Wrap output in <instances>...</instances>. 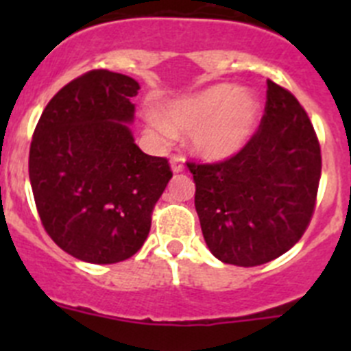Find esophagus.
<instances>
[{
	"label": "esophagus",
	"mask_w": 351,
	"mask_h": 351,
	"mask_svg": "<svg viewBox=\"0 0 351 351\" xmlns=\"http://www.w3.org/2000/svg\"><path fill=\"white\" fill-rule=\"evenodd\" d=\"M170 167H172V172L173 173L182 172V170H184V158L173 156L172 160H170Z\"/></svg>",
	"instance_id": "34e87169"
}]
</instances>
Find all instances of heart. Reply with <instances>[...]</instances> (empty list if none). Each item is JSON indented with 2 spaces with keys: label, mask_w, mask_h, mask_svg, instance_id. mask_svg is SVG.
<instances>
[{
  "label": "heart",
  "mask_w": 351,
  "mask_h": 351,
  "mask_svg": "<svg viewBox=\"0 0 351 351\" xmlns=\"http://www.w3.org/2000/svg\"><path fill=\"white\" fill-rule=\"evenodd\" d=\"M260 121V101L250 89L214 84L182 96L163 108V119L149 117V125L163 138L173 132L190 133L191 149L209 161H221L241 153L253 138Z\"/></svg>",
  "instance_id": "b5f03b06"
}]
</instances>
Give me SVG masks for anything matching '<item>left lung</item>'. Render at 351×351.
Masks as SVG:
<instances>
[{"mask_svg":"<svg viewBox=\"0 0 351 351\" xmlns=\"http://www.w3.org/2000/svg\"><path fill=\"white\" fill-rule=\"evenodd\" d=\"M207 247L239 267L287 253L308 228L322 173L320 144L308 114L267 80L265 114L250 144L219 163H188Z\"/></svg>","mask_w":351,"mask_h":351,"instance_id":"obj_1","label":"left lung"}]
</instances>
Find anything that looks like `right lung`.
Wrapping results in <instances>:
<instances>
[{"label":"right lung","mask_w":351,"mask_h":351,"mask_svg":"<svg viewBox=\"0 0 351 351\" xmlns=\"http://www.w3.org/2000/svg\"><path fill=\"white\" fill-rule=\"evenodd\" d=\"M138 89L123 73L88 71L56 93L33 133L29 181L42 225L82 262L135 255L172 179L167 158L142 153L130 130Z\"/></svg>","instance_id":"obj_1"}]
</instances>
